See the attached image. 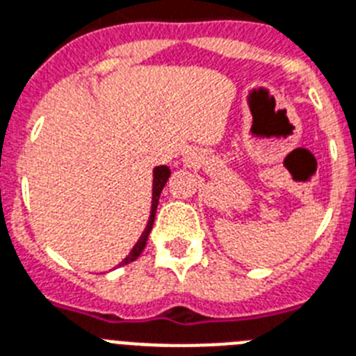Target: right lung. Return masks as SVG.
<instances>
[{
	"label": "right lung",
	"instance_id": "obj_1",
	"mask_svg": "<svg viewBox=\"0 0 356 356\" xmlns=\"http://www.w3.org/2000/svg\"><path fill=\"white\" fill-rule=\"evenodd\" d=\"M169 176H171V169L167 165H158L153 169V198H151V212H149V220L147 225H145L144 232L140 234V238L138 241L135 243V247L131 248V252L120 261V265H127V263H133L136 257L140 256L142 250L145 248L147 245V239H149V232L153 229V223H154V214H156V207H158V200H160V194H162V189L165 187L167 180H169Z\"/></svg>",
	"mask_w": 356,
	"mask_h": 356
}]
</instances>
